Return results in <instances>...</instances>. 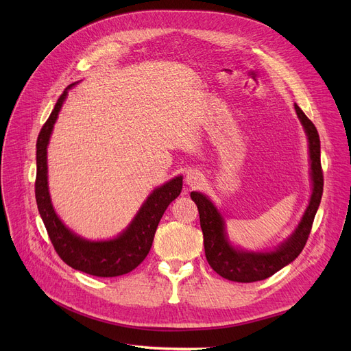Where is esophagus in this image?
Wrapping results in <instances>:
<instances>
[{
	"instance_id": "1",
	"label": "esophagus",
	"mask_w": 351,
	"mask_h": 351,
	"mask_svg": "<svg viewBox=\"0 0 351 351\" xmlns=\"http://www.w3.org/2000/svg\"><path fill=\"white\" fill-rule=\"evenodd\" d=\"M186 185H189L192 188H196V186L202 185V176L197 171H189L186 173Z\"/></svg>"
}]
</instances>
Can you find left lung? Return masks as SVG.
<instances>
[{
    "instance_id": "left-lung-1",
    "label": "left lung",
    "mask_w": 351,
    "mask_h": 351,
    "mask_svg": "<svg viewBox=\"0 0 351 351\" xmlns=\"http://www.w3.org/2000/svg\"><path fill=\"white\" fill-rule=\"evenodd\" d=\"M296 114L304 128L308 138L310 149V166H311V180L313 193L310 204L303 215L302 222L298 229L287 239V241L270 253H253L237 250L229 245L225 234L223 217L220 216L212 202L199 192H192L191 197L196 204L199 210L200 228L204 232V245L206 261L210 267L222 278L239 282L252 283L257 280H265L276 271L291 263L302 253L308 239L313 220L319 209L322 195H323V169L320 162V139L317 129L303 110L294 104Z\"/></svg>"
}]
</instances>
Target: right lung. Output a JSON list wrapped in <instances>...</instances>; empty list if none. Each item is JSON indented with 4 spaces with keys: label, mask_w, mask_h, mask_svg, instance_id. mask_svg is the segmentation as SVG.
<instances>
[{
    "label": "right lung",
    "mask_w": 351,
    "mask_h": 351,
    "mask_svg": "<svg viewBox=\"0 0 351 351\" xmlns=\"http://www.w3.org/2000/svg\"><path fill=\"white\" fill-rule=\"evenodd\" d=\"M69 85L55 104L52 112L36 139V178L35 199L40 215L48 232L55 252L61 259L75 270L98 276V278H115L126 274L138 267L149 253L156 228L166 208L169 206L182 191V176L165 183L155 189L146 199L129 228L117 239L106 242H89L72 233L55 213L47 176V146L55 121L68 94Z\"/></svg>",
    "instance_id": "right-lung-1"
}]
</instances>
